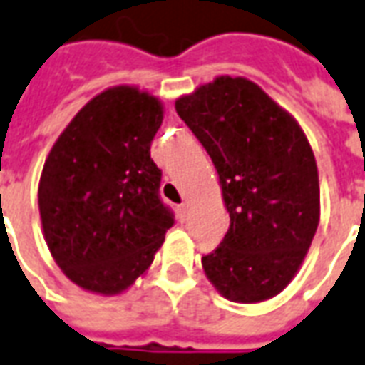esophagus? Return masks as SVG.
I'll use <instances>...</instances> for the list:
<instances>
[{
	"mask_svg": "<svg viewBox=\"0 0 365 365\" xmlns=\"http://www.w3.org/2000/svg\"><path fill=\"white\" fill-rule=\"evenodd\" d=\"M177 212H179V217L185 221L186 215H188V204H186V202H182V204L177 205Z\"/></svg>",
	"mask_w": 365,
	"mask_h": 365,
	"instance_id": "1",
	"label": "esophagus"
}]
</instances>
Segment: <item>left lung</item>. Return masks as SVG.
I'll return each instance as SVG.
<instances>
[{"label":"left lung","mask_w":365,"mask_h":365,"mask_svg":"<svg viewBox=\"0 0 365 365\" xmlns=\"http://www.w3.org/2000/svg\"><path fill=\"white\" fill-rule=\"evenodd\" d=\"M217 169L231 217L202 265L232 302H262L297 275L319 223L314 152L297 120L242 76H217L175 101Z\"/></svg>","instance_id":"left-lung-1"}]
</instances>
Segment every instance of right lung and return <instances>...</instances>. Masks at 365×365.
Wrapping results in <instances>:
<instances>
[{
  "label": "right lung",
  "mask_w": 365,
  "mask_h": 365,
  "mask_svg": "<svg viewBox=\"0 0 365 365\" xmlns=\"http://www.w3.org/2000/svg\"><path fill=\"white\" fill-rule=\"evenodd\" d=\"M158 98L115 86L75 115L43 163L38 205L48 248L81 289L119 294L150 267L175 215L150 146Z\"/></svg>",
  "instance_id": "obj_1"
}]
</instances>
